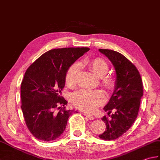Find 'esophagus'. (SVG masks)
Segmentation results:
<instances>
[{
	"label": "esophagus",
	"mask_w": 160,
	"mask_h": 160,
	"mask_svg": "<svg viewBox=\"0 0 160 160\" xmlns=\"http://www.w3.org/2000/svg\"><path fill=\"white\" fill-rule=\"evenodd\" d=\"M84 114V116H85L86 117H87L88 118H89L90 120H94L95 119V118H94V116H92V115H90V114H88V113H83Z\"/></svg>",
	"instance_id": "obj_1"
}]
</instances>
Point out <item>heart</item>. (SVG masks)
<instances>
[{
    "label": "heart",
    "mask_w": 160,
    "mask_h": 160,
    "mask_svg": "<svg viewBox=\"0 0 160 160\" xmlns=\"http://www.w3.org/2000/svg\"><path fill=\"white\" fill-rule=\"evenodd\" d=\"M86 65L98 77H102V82L108 89L113 88L115 80L112 77L105 76L108 71V63L100 58L92 60L85 59L81 62ZM79 64L74 63L68 69L66 73L65 81L68 86H74L77 83V76L79 72ZM71 100L74 106L81 110L92 111L106 101V95L101 90H90L82 88L72 93Z\"/></svg>",
    "instance_id": "b5f03b06"
}]
</instances>
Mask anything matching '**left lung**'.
<instances>
[{"label": "left lung", "instance_id": "left-lung-1", "mask_svg": "<svg viewBox=\"0 0 160 160\" xmlns=\"http://www.w3.org/2000/svg\"><path fill=\"white\" fill-rule=\"evenodd\" d=\"M112 63L116 70L115 87L104 110L111 118L104 116L106 130L99 134L103 140L116 139L125 133L136 120L143 96V84L137 68L122 54L109 49H99Z\"/></svg>", "mask_w": 160, "mask_h": 160}]
</instances>
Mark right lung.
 <instances>
[{"mask_svg":"<svg viewBox=\"0 0 160 160\" xmlns=\"http://www.w3.org/2000/svg\"><path fill=\"white\" fill-rule=\"evenodd\" d=\"M89 50L70 47L48 51L27 69L21 85L22 110L27 127L38 139L51 141L59 138L68 118L77 112L62 109L68 102L62 98L61 90L68 69Z\"/></svg>","mask_w":160,"mask_h":160,"instance_id":"add662e5","label":"right lung"}]
</instances>
